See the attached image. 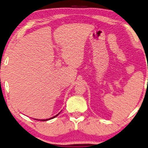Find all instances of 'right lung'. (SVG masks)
Here are the masks:
<instances>
[{
  "label": "right lung",
  "mask_w": 148,
  "mask_h": 148,
  "mask_svg": "<svg viewBox=\"0 0 148 148\" xmlns=\"http://www.w3.org/2000/svg\"><path fill=\"white\" fill-rule=\"evenodd\" d=\"M60 114V113H59ZM56 114V116H53V117H51V118H50V119H36V120H40V121H48V120H49V119H53V118H55L56 117V116H57L58 114Z\"/></svg>",
  "instance_id": "right-lung-1"
}]
</instances>
